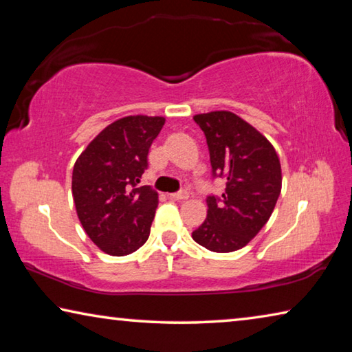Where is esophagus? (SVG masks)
<instances>
[{"label":"esophagus","mask_w":352,"mask_h":352,"mask_svg":"<svg viewBox=\"0 0 352 352\" xmlns=\"http://www.w3.org/2000/svg\"><path fill=\"white\" fill-rule=\"evenodd\" d=\"M169 195H170V199H174V200H186L189 197L188 190H180V192H174Z\"/></svg>","instance_id":"esophagus-1"}]
</instances>
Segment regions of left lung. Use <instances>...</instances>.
<instances>
[{
	"label": "left lung",
	"mask_w": 352,
	"mask_h": 352,
	"mask_svg": "<svg viewBox=\"0 0 352 352\" xmlns=\"http://www.w3.org/2000/svg\"><path fill=\"white\" fill-rule=\"evenodd\" d=\"M194 121L206 136L212 175L226 178V188L220 199H206V219L192 239L211 252H236L269 222L281 194V163L272 142L234 113H201Z\"/></svg>",
	"instance_id": "1"
}]
</instances>
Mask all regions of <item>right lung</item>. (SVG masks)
Segmentation results:
<instances>
[{
  "label": "right lung",
  "instance_id": "obj_1",
  "mask_svg": "<svg viewBox=\"0 0 352 352\" xmlns=\"http://www.w3.org/2000/svg\"><path fill=\"white\" fill-rule=\"evenodd\" d=\"M164 122L163 116L146 115L118 119L76 160L71 189L77 217L107 254H130L148 239L158 194L138 183Z\"/></svg>",
  "mask_w": 352,
  "mask_h": 352
}]
</instances>
